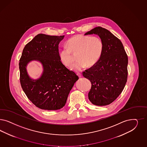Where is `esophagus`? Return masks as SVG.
I'll use <instances>...</instances> for the list:
<instances>
[{
  "instance_id": "esophagus-1",
  "label": "esophagus",
  "mask_w": 147,
  "mask_h": 147,
  "mask_svg": "<svg viewBox=\"0 0 147 147\" xmlns=\"http://www.w3.org/2000/svg\"><path fill=\"white\" fill-rule=\"evenodd\" d=\"M77 76H78L79 77H81L82 76V74H81L80 72H77Z\"/></svg>"
}]
</instances>
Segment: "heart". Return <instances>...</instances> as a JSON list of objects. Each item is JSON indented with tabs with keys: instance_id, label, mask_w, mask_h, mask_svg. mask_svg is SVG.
<instances>
[{
	"instance_id": "heart-1",
	"label": "heart",
	"mask_w": 147,
	"mask_h": 147,
	"mask_svg": "<svg viewBox=\"0 0 147 147\" xmlns=\"http://www.w3.org/2000/svg\"><path fill=\"white\" fill-rule=\"evenodd\" d=\"M66 45L60 50L59 58L65 66L70 67L74 62L72 52L78 53V60L71 67L76 71H81L87 66H94L100 60L104 48L103 41L99 37L83 35H76L70 38Z\"/></svg>"
}]
</instances>
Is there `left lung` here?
<instances>
[{"label": "left lung", "instance_id": "obj_1", "mask_svg": "<svg viewBox=\"0 0 147 147\" xmlns=\"http://www.w3.org/2000/svg\"><path fill=\"white\" fill-rule=\"evenodd\" d=\"M96 34L103 41V51L94 66L82 73L90 80V102L98 106L111 103L122 92L128 78V56L119 38L108 30L98 26L85 35Z\"/></svg>", "mask_w": 147, "mask_h": 147}]
</instances>
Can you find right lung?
Instances as JSON below:
<instances>
[{
    "instance_id": "right-lung-1",
    "label": "right lung",
    "mask_w": 147,
    "mask_h": 147,
    "mask_svg": "<svg viewBox=\"0 0 147 147\" xmlns=\"http://www.w3.org/2000/svg\"><path fill=\"white\" fill-rule=\"evenodd\" d=\"M64 36L38 34L24 47L19 63L20 82L29 100L37 107L47 110L62 108L78 76L62 63L58 45ZM32 60L43 65V74L36 80L28 76L26 66Z\"/></svg>"
}]
</instances>
